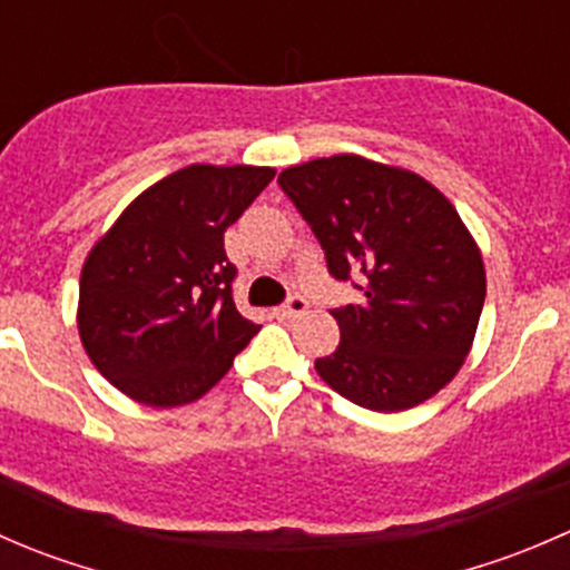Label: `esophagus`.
<instances>
[{
  "instance_id": "34e87169",
  "label": "esophagus",
  "mask_w": 570,
  "mask_h": 570,
  "mask_svg": "<svg viewBox=\"0 0 570 570\" xmlns=\"http://www.w3.org/2000/svg\"><path fill=\"white\" fill-rule=\"evenodd\" d=\"M306 308H308V303L303 301V297L295 295L289 303H284V306L275 308V317H281V320H295V317H301V314H306Z\"/></svg>"
}]
</instances>
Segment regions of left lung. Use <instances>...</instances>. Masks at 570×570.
I'll use <instances>...</instances> for the list:
<instances>
[{
	"label": "left lung",
	"mask_w": 570,
	"mask_h": 570,
	"mask_svg": "<svg viewBox=\"0 0 570 570\" xmlns=\"http://www.w3.org/2000/svg\"><path fill=\"white\" fill-rule=\"evenodd\" d=\"M284 193L317 234L333 278L364 273L358 303L331 312L336 353L314 370L370 411H407L461 372L485 303L480 245L439 187L358 154L292 165Z\"/></svg>",
	"instance_id": "left-lung-1"
}]
</instances>
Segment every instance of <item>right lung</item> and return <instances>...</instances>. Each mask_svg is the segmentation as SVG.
Instances as JSON below:
<instances>
[{
  "mask_svg": "<svg viewBox=\"0 0 570 570\" xmlns=\"http://www.w3.org/2000/svg\"><path fill=\"white\" fill-rule=\"evenodd\" d=\"M275 168L195 163L142 189L96 239L79 275L77 327L96 370L148 407L200 400L256 322L237 312L223 234Z\"/></svg>",
  "mask_w": 570,
  "mask_h": 570,
  "instance_id": "add662e5",
  "label": "right lung"
}]
</instances>
